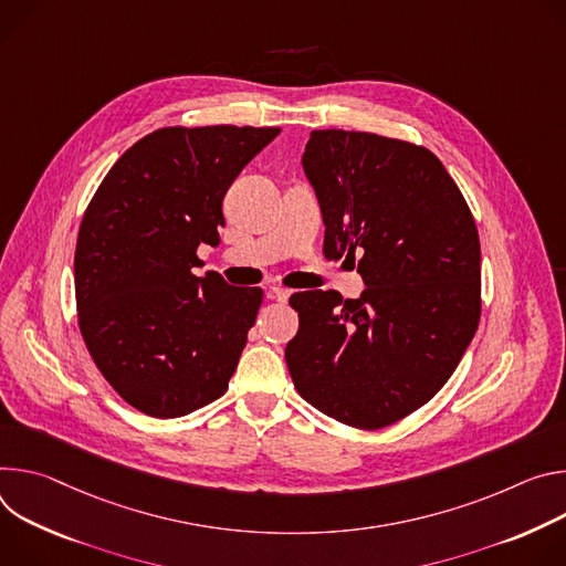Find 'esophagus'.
<instances>
[{"instance_id": "1", "label": "esophagus", "mask_w": 566, "mask_h": 566, "mask_svg": "<svg viewBox=\"0 0 566 566\" xmlns=\"http://www.w3.org/2000/svg\"><path fill=\"white\" fill-rule=\"evenodd\" d=\"M268 296H270V298H274V301H281V303H285V301L290 298V290H285V287H279V285H272V287H270V292H268Z\"/></svg>"}]
</instances>
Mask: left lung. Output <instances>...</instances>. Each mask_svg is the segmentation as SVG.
Here are the masks:
<instances>
[{
    "instance_id": "obj_1",
    "label": "left lung",
    "mask_w": 566,
    "mask_h": 566,
    "mask_svg": "<svg viewBox=\"0 0 566 566\" xmlns=\"http://www.w3.org/2000/svg\"><path fill=\"white\" fill-rule=\"evenodd\" d=\"M326 238L357 261L359 298L290 296L285 348L296 391L322 413L380 429L429 402L459 366L481 317V247L459 186L427 148L370 133L315 130L303 153Z\"/></svg>"
}]
</instances>
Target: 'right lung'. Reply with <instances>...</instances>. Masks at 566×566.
Instances as JSON below:
<instances>
[{
    "mask_svg": "<svg viewBox=\"0 0 566 566\" xmlns=\"http://www.w3.org/2000/svg\"><path fill=\"white\" fill-rule=\"evenodd\" d=\"M279 128H164L109 168L78 231L74 279L83 339L135 409L179 418L220 398L263 301L261 287L196 276L220 242L222 200Z\"/></svg>",
    "mask_w": 566,
    "mask_h": 566,
    "instance_id": "add662e5",
    "label": "right lung"
}]
</instances>
